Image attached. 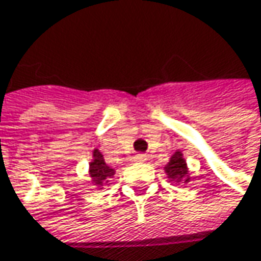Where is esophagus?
I'll list each match as a JSON object with an SVG mask.
<instances>
[{"mask_svg":"<svg viewBox=\"0 0 261 261\" xmlns=\"http://www.w3.org/2000/svg\"><path fill=\"white\" fill-rule=\"evenodd\" d=\"M147 160V156H146L145 153H137L136 156H134V161L136 162H145Z\"/></svg>","mask_w":261,"mask_h":261,"instance_id":"34e87169","label":"esophagus"}]
</instances>
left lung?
<instances>
[{
    "mask_svg": "<svg viewBox=\"0 0 261 261\" xmlns=\"http://www.w3.org/2000/svg\"><path fill=\"white\" fill-rule=\"evenodd\" d=\"M167 176H168V180L174 181V183H189L191 181V176H189V168H188V164H186V160L183 158V153L180 150H176L168 164L164 167Z\"/></svg>",
    "mask_w": 261,
    "mask_h": 261,
    "instance_id": "left-lung-1",
    "label": "left lung"
}]
</instances>
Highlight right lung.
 <instances>
[{"label":"right lung","instance_id":"1","mask_svg":"<svg viewBox=\"0 0 261 261\" xmlns=\"http://www.w3.org/2000/svg\"><path fill=\"white\" fill-rule=\"evenodd\" d=\"M88 165H90L88 174L91 177V183L100 189H101V186L108 185L111 181V178H114L115 176V170L105 162L103 155L100 153L99 149L93 150V160Z\"/></svg>","mask_w":261,"mask_h":261}]
</instances>
